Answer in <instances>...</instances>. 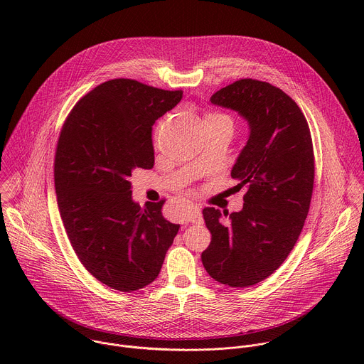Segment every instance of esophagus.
<instances>
[{
  "label": "esophagus",
  "mask_w": 364,
  "mask_h": 364,
  "mask_svg": "<svg viewBox=\"0 0 364 364\" xmlns=\"http://www.w3.org/2000/svg\"><path fill=\"white\" fill-rule=\"evenodd\" d=\"M186 222L188 223H201L203 219H201V210L200 207L197 204H188V209L186 212V216H184Z\"/></svg>",
  "instance_id": "34e87169"
}]
</instances>
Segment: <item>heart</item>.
Listing matches in <instances>:
<instances>
[{
    "label": "heart",
    "mask_w": 364,
    "mask_h": 364,
    "mask_svg": "<svg viewBox=\"0 0 364 364\" xmlns=\"http://www.w3.org/2000/svg\"><path fill=\"white\" fill-rule=\"evenodd\" d=\"M219 119H229V118L225 115H220V114H207L204 117V122H212V121H219Z\"/></svg>",
    "instance_id": "b5f03b06"
}]
</instances>
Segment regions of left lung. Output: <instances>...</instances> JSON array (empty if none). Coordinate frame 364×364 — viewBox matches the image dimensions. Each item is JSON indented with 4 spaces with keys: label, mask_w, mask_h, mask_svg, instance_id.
Listing matches in <instances>:
<instances>
[{
    "label": "left lung",
    "mask_w": 364,
    "mask_h": 364,
    "mask_svg": "<svg viewBox=\"0 0 364 364\" xmlns=\"http://www.w3.org/2000/svg\"><path fill=\"white\" fill-rule=\"evenodd\" d=\"M210 100L243 117L250 132L230 173L246 190L243 209H203L212 242L201 262L218 282L245 288L272 275L299 237L314 187L313 139L295 100L268 82L240 79Z\"/></svg>",
    "instance_id": "1"
}]
</instances>
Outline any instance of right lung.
I'll return each instance as SVG.
<instances>
[{
    "label": "right lung",
    "mask_w": 364,
    "mask_h": 364,
    "mask_svg": "<svg viewBox=\"0 0 364 364\" xmlns=\"http://www.w3.org/2000/svg\"><path fill=\"white\" fill-rule=\"evenodd\" d=\"M183 97L132 79H112L68 115L56 148L55 187L65 230L82 265L112 289L131 292L159 277L180 229L163 204L132 200L129 177L154 167L152 125Z\"/></svg>",
    "instance_id": "1"
}]
</instances>
